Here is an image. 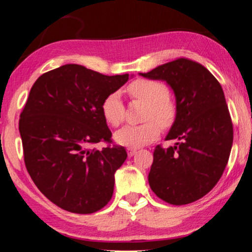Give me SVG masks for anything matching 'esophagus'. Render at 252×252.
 <instances>
[{"mask_svg": "<svg viewBox=\"0 0 252 252\" xmlns=\"http://www.w3.org/2000/svg\"><path fill=\"white\" fill-rule=\"evenodd\" d=\"M136 152H138L136 148H127V154H128V157H133V155H135Z\"/></svg>", "mask_w": 252, "mask_h": 252, "instance_id": "esophagus-1", "label": "esophagus"}]
</instances>
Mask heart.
<instances>
[{"mask_svg": "<svg viewBox=\"0 0 252 252\" xmlns=\"http://www.w3.org/2000/svg\"><path fill=\"white\" fill-rule=\"evenodd\" d=\"M129 97L147 104L145 119L140 125H127L114 134L117 144L136 148L154 141L160 134V127L168 128L176 118V105L169 95L166 84L154 79H136L127 86ZM101 113L111 126L117 127L125 119V105L118 92L110 93L101 102Z\"/></svg>", "mask_w": 252, "mask_h": 252, "instance_id": "1", "label": "heart"}]
</instances>
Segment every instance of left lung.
<instances>
[{
    "instance_id": "left-lung-1",
    "label": "left lung",
    "mask_w": 252,
    "mask_h": 252,
    "mask_svg": "<svg viewBox=\"0 0 252 252\" xmlns=\"http://www.w3.org/2000/svg\"><path fill=\"white\" fill-rule=\"evenodd\" d=\"M140 76L164 80L176 99V118L166 140L178 142L155 147L151 189L174 206L191 203L215 187L230 155L234 131L221 84L203 65L187 58Z\"/></svg>"
}]
</instances>
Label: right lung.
I'll return each mask as SVG.
<instances>
[{
    "label": "right lung",
    "instance_id": "add662e5",
    "mask_svg": "<svg viewBox=\"0 0 252 252\" xmlns=\"http://www.w3.org/2000/svg\"><path fill=\"white\" fill-rule=\"evenodd\" d=\"M128 77L66 64L43 73L30 90L18 124L24 163L40 192L66 212L95 213L113 195L126 150L90 146L112 142L101 102Z\"/></svg>",
    "mask_w": 252,
    "mask_h": 252
}]
</instances>
